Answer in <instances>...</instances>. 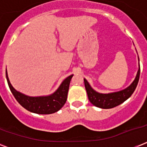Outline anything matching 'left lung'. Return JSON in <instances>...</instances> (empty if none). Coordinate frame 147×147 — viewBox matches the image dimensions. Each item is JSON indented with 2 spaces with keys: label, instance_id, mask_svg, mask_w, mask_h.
Listing matches in <instances>:
<instances>
[{
  "label": "left lung",
  "instance_id": "obj_1",
  "mask_svg": "<svg viewBox=\"0 0 147 147\" xmlns=\"http://www.w3.org/2000/svg\"><path fill=\"white\" fill-rule=\"evenodd\" d=\"M138 61H139V63H138L139 69H138L137 76H136V78L134 82L127 88H126L121 91H119V92H111V93H107V94L99 93V92L94 91L92 88V86L89 85V83L88 82V81L84 78L85 89L87 92L88 97L90 102L93 105L100 107V108L109 109V108H113V107H116L117 105L124 102L126 100H127L128 98L132 95L137 88L138 82H139L140 74L139 57H138Z\"/></svg>",
  "mask_w": 147,
  "mask_h": 147
}]
</instances>
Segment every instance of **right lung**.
Segmentation results:
<instances>
[{"label": "right lung", "mask_w": 147, "mask_h": 147, "mask_svg": "<svg viewBox=\"0 0 147 147\" xmlns=\"http://www.w3.org/2000/svg\"><path fill=\"white\" fill-rule=\"evenodd\" d=\"M73 75L62 81L59 87L54 93L47 96L31 97L18 92L13 87L8 78L6 69V78L10 91L16 100L22 107L29 111L38 114H50L59 111L65 104L69 92V84Z\"/></svg>", "instance_id": "add662e5"}]
</instances>
